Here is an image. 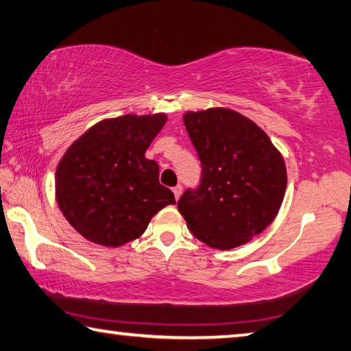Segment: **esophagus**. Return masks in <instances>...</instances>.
<instances>
[{
  "mask_svg": "<svg viewBox=\"0 0 351 351\" xmlns=\"http://www.w3.org/2000/svg\"><path fill=\"white\" fill-rule=\"evenodd\" d=\"M171 191H173V193H175V198L178 199V198H180L181 197V192H182V187L180 186V184H178V186H175L173 189H171Z\"/></svg>",
  "mask_w": 351,
  "mask_h": 351,
  "instance_id": "esophagus-1",
  "label": "esophagus"
}]
</instances>
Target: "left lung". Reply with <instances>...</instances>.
I'll return each instance as SVG.
<instances>
[{"label": "left lung", "mask_w": 351, "mask_h": 351, "mask_svg": "<svg viewBox=\"0 0 351 351\" xmlns=\"http://www.w3.org/2000/svg\"><path fill=\"white\" fill-rule=\"evenodd\" d=\"M184 125L202 176L182 193L178 210L206 245H243L280 210L287 186L285 159L258 125L231 109L187 112Z\"/></svg>", "instance_id": "left-lung-1"}]
</instances>
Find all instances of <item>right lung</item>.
<instances>
[{"label": "right lung", "mask_w": 351, "mask_h": 351, "mask_svg": "<svg viewBox=\"0 0 351 351\" xmlns=\"http://www.w3.org/2000/svg\"><path fill=\"white\" fill-rule=\"evenodd\" d=\"M164 114L103 120L82 134L56 170V197L69 223L87 241L120 247L143 234L154 214L175 204L145 152Z\"/></svg>", "instance_id": "right-lung-1"}]
</instances>
